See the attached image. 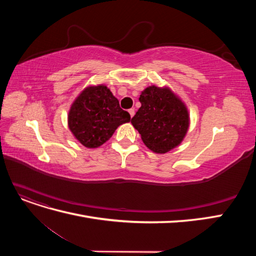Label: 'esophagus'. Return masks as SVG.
Instances as JSON below:
<instances>
[{
    "instance_id": "34e87169",
    "label": "esophagus",
    "mask_w": 256,
    "mask_h": 256,
    "mask_svg": "<svg viewBox=\"0 0 256 256\" xmlns=\"http://www.w3.org/2000/svg\"><path fill=\"white\" fill-rule=\"evenodd\" d=\"M128 112H129V114H130L131 118H134V109H129V110H128Z\"/></svg>"
}]
</instances>
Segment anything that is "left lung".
<instances>
[{
  "label": "left lung",
  "mask_w": 256,
  "mask_h": 256,
  "mask_svg": "<svg viewBox=\"0 0 256 256\" xmlns=\"http://www.w3.org/2000/svg\"><path fill=\"white\" fill-rule=\"evenodd\" d=\"M141 108L131 124L147 148L166 154L176 148L187 134L190 114L182 98L166 85H150L138 98Z\"/></svg>",
  "instance_id": "1"
}]
</instances>
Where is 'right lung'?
<instances>
[{
  "instance_id": "right-lung-1",
  "label": "right lung",
  "mask_w": 256,
  "mask_h": 256,
  "mask_svg": "<svg viewBox=\"0 0 256 256\" xmlns=\"http://www.w3.org/2000/svg\"><path fill=\"white\" fill-rule=\"evenodd\" d=\"M130 122V114L104 84L88 85L76 97L67 122L74 138L88 148H97L120 125Z\"/></svg>"
}]
</instances>
